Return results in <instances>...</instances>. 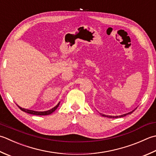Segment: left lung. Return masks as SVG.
Returning a JSON list of instances; mask_svg holds the SVG:
<instances>
[{
    "instance_id": "1",
    "label": "left lung",
    "mask_w": 156,
    "mask_h": 156,
    "mask_svg": "<svg viewBox=\"0 0 156 156\" xmlns=\"http://www.w3.org/2000/svg\"><path fill=\"white\" fill-rule=\"evenodd\" d=\"M134 112V110H133L132 112H130L129 113H127V114H124L122 115H116V116H114V115H105V114H100L101 115H102V116H104V117H107V118H121V117H124V116H126V115H129V114H131L132 113Z\"/></svg>"
}]
</instances>
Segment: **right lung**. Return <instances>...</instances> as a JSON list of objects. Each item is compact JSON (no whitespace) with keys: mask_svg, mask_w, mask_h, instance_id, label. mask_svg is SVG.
Returning a JSON list of instances; mask_svg holds the SVG:
<instances>
[{"mask_svg":"<svg viewBox=\"0 0 156 156\" xmlns=\"http://www.w3.org/2000/svg\"><path fill=\"white\" fill-rule=\"evenodd\" d=\"M59 103H60V102L58 103V104L56 106H55L53 108L49 109V110L44 111V112H37V111L30 110V109H27L21 108V107H20L18 105H17V106L19 107V108L21 109V111H23V112H26V113H27V114H32V115H49V114H52V113L55 111L56 109H57V108H58V107H59Z\"/></svg>","mask_w":156,"mask_h":156,"instance_id":"add662e5","label":"right lung"}]
</instances>
